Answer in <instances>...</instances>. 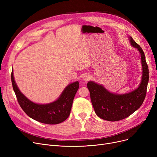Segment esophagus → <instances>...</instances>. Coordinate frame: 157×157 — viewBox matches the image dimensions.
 Wrapping results in <instances>:
<instances>
[{"mask_svg":"<svg viewBox=\"0 0 157 157\" xmlns=\"http://www.w3.org/2000/svg\"><path fill=\"white\" fill-rule=\"evenodd\" d=\"M90 78H91V77H90L89 74H85V75H84L83 77V80L85 82H87L90 79Z\"/></svg>","mask_w":157,"mask_h":157,"instance_id":"obj_1","label":"esophagus"}]
</instances>
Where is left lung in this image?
Instances as JSON below:
<instances>
[{"instance_id": "left-lung-1", "label": "left lung", "mask_w": 157, "mask_h": 157, "mask_svg": "<svg viewBox=\"0 0 157 157\" xmlns=\"http://www.w3.org/2000/svg\"><path fill=\"white\" fill-rule=\"evenodd\" d=\"M132 46L137 48L141 55L143 77L139 87L128 94L118 95L109 92L102 85L89 81L87 87L90 98L97 116L107 121H116L128 117L137 110L143 103L146 97L149 81V69L146 62L145 55L132 37H130Z\"/></svg>"}]
</instances>
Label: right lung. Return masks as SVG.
<instances>
[{
  "label": "right lung",
  "mask_w": 157,
  "mask_h": 157,
  "mask_svg": "<svg viewBox=\"0 0 157 157\" xmlns=\"http://www.w3.org/2000/svg\"><path fill=\"white\" fill-rule=\"evenodd\" d=\"M13 88L18 102L29 117L39 122L49 125L59 124L65 121L70 115L74 96L79 88V83L76 81L68 85L55 102L48 104H38L29 100L21 93L16 85L11 72Z\"/></svg>",
  "instance_id": "add662e5"
}]
</instances>
